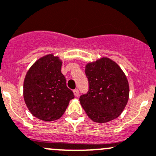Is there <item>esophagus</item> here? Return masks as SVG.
Listing matches in <instances>:
<instances>
[{
  "label": "esophagus",
  "mask_w": 156,
  "mask_h": 156,
  "mask_svg": "<svg viewBox=\"0 0 156 156\" xmlns=\"http://www.w3.org/2000/svg\"><path fill=\"white\" fill-rule=\"evenodd\" d=\"M73 91H74V94H75V96H78V94H79V91H78V89H77V88L74 90Z\"/></svg>",
  "instance_id": "1"
}]
</instances>
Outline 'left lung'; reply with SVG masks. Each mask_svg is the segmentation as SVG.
<instances>
[{
	"label": "left lung",
	"mask_w": 156,
	"mask_h": 156,
	"mask_svg": "<svg viewBox=\"0 0 156 156\" xmlns=\"http://www.w3.org/2000/svg\"><path fill=\"white\" fill-rule=\"evenodd\" d=\"M88 90L79 98L88 117L104 123L119 117L129 100V86L120 67L108 58H102L85 67Z\"/></svg>",
	"instance_id": "obj_1"
}]
</instances>
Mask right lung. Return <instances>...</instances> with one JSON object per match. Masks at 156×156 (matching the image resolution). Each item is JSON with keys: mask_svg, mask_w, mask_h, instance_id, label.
Instances as JSON below:
<instances>
[{"mask_svg": "<svg viewBox=\"0 0 156 156\" xmlns=\"http://www.w3.org/2000/svg\"><path fill=\"white\" fill-rule=\"evenodd\" d=\"M58 57L46 55L37 60L27 71L24 82V98L31 114L51 122L62 117L70 100L75 98L67 87Z\"/></svg>", "mask_w": 156, "mask_h": 156, "instance_id": "right-lung-1", "label": "right lung"}]
</instances>
